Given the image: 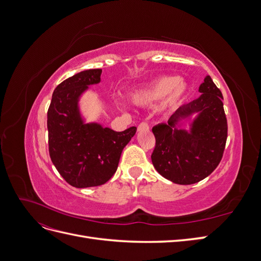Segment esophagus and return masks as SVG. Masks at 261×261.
Returning a JSON list of instances; mask_svg holds the SVG:
<instances>
[{
  "mask_svg": "<svg viewBox=\"0 0 261 261\" xmlns=\"http://www.w3.org/2000/svg\"><path fill=\"white\" fill-rule=\"evenodd\" d=\"M137 129H138V132L148 130V129H149V125H148V123H146V122H141V123L138 125Z\"/></svg>",
  "mask_w": 261,
  "mask_h": 261,
  "instance_id": "obj_1",
  "label": "esophagus"
}]
</instances>
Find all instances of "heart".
<instances>
[{"label":"heart","instance_id":"obj_1","mask_svg":"<svg viewBox=\"0 0 261 261\" xmlns=\"http://www.w3.org/2000/svg\"><path fill=\"white\" fill-rule=\"evenodd\" d=\"M186 93L187 86L178 77L164 76L134 91L130 100L137 106H148L165 98L163 108L175 110L183 102Z\"/></svg>","mask_w":261,"mask_h":261}]
</instances>
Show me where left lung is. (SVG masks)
<instances>
[{"label":"left lung","instance_id":"left-lung-1","mask_svg":"<svg viewBox=\"0 0 261 261\" xmlns=\"http://www.w3.org/2000/svg\"><path fill=\"white\" fill-rule=\"evenodd\" d=\"M201 96L176 110L168 123L152 127L155 146L151 154L154 169L175 184L191 185L217 169L223 156L227 138V121L222 92L210 76L199 87ZM197 116L191 132L179 130L183 120Z\"/></svg>","mask_w":261,"mask_h":261}]
</instances>
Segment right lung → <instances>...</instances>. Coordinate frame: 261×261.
Wrapping results in <instances>:
<instances>
[{
    "label": "right lung",
    "mask_w": 261,
    "mask_h": 261,
    "mask_svg": "<svg viewBox=\"0 0 261 261\" xmlns=\"http://www.w3.org/2000/svg\"><path fill=\"white\" fill-rule=\"evenodd\" d=\"M102 69H87L67 78L53 91L48 110L50 158L61 176L77 188L107 183L117 170L135 126L123 132L85 124L78 99L88 86L100 83Z\"/></svg>",
    "instance_id": "1"
}]
</instances>
